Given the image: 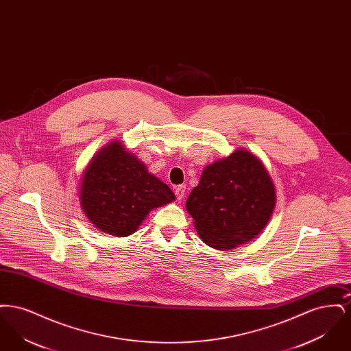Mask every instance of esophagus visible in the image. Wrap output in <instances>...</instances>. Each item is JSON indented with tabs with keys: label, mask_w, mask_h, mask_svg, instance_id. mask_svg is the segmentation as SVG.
<instances>
[{
	"label": "esophagus",
	"mask_w": 351,
	"mask_h": 351,
	"mask_svg": "<svg viewBox=\"0 0 351 351\" xmlns=\"http://www.w3.org/2000/svg\"><path fill=\"white\" fill-rule=\"evenodd\" d=\"M175 195H176V199L179 201H182L185 196V185H179L175 188Z\"/></svg>",
	"instance_id": "1"
}]
</instances>
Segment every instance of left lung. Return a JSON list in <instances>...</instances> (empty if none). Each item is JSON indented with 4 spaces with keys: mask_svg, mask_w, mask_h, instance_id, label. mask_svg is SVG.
I'll return each mask as SVG.
<instances>
[{
    "mask_svg": "<svg viewBox=\"0 0 351 351\" xmlns=\"http://www.w3.org/2000/svg\"><path fill=\"white\" fill-rule=\"evenodd\" d=\"M275 204L267 169L255 155L239 149L205 167L185 206L204 243L229 250L266 228Z\"/></svg>",
    "mask_w": 351,
    "mask_h": 351,
    "instance_id": "left-lung-1",
    "label": "left lung"
}]
</instances>
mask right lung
Here are the masks:
<instances>
[{
  "label": "right lung",
  "instance_id": "obj_1",
  "mask_svg": "<svg viewBox=\"0 0 351 351\" xmlns=\"http://www.w3.org/2000/svg\"><path fill=\"white\" fill-rule=\"evenodd\" d=\"M175 200L173 192L149 172L143 162L118 141L105 145L85 169L80 204L102 233L133 234L151 209Z\"/></svg>",
  "mask_w": 351,
  "mask_h": 351
}]
</instances>
